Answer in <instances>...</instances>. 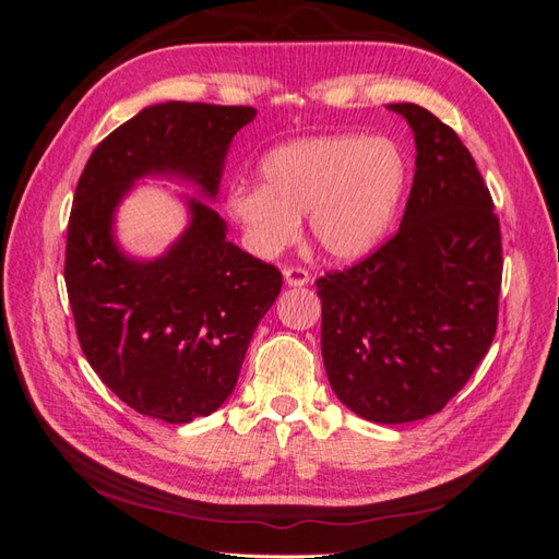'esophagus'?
<instances>
[{"mask_svg":"<svg viewBox=\"0 0 559 559\" xmlns=\"http://www.w3.org/2000/svg\"><path fill=\"white\" fill-rule=\"evenodd\" d=\"M284 282L289 286H306L310 282V275H308V270H302V267H286Z\"/></svg>","mask_w":559,"mask_h":559,"instance_id":"obj_1","label":"esophagus"}]
</instances>
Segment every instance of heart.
<instances>
[{
  "label": "heart",
  "mask_w": 559,
  "mask_h": 559,
  "mask_svg": "<svg viewBox=\"0 0 559 559\" xmlns=\"http://www.w3.org/2000/svg\"><path fill=\"white\" fill-rule=\"evenodd\" d=\"M259 175L261 183H233L226 195L228 214L259 257L289 247L308 214L321 253L354 263L392 230L408 189V158L384 134H319L270 148Z\"/></svg>",
  "instance_id": "obj_1"
}]
</instances>
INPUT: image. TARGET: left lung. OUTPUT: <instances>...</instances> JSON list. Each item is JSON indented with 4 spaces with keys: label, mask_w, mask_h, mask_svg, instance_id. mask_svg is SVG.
<instances>
[{
    "label": "left lung",
    "mask_w": 559,
    "mask_h": 559,
    "mask_svg": "<svg viewBox=\"0 0 559 559\" xmlns=\"http://www.w3.org/2000/svg\"><path fill=\"white\" fill-rule=\"evenodd\" d=\"M415 134V177L392 240L317 280L321 357L335 396L380 425L425 419L495 341L501 230L476 160L443 121L386 105Z\"/></svg>",
    "instance_id": "left-lung-1"
}]
</instances>
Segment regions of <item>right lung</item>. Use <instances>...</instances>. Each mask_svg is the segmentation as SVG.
I'll return each instance as SVG.
<instances>
[{"instance_id":"obj_1","label":"right lung","mask_w":559,"mask_h":559,"mask_svg":"<svg viewBox=\"0 0 559 559\" xmlns=\"http://www.w3.org/2000/svg\"><path fill=\"white\" fill-rule=\"evenodd\" d=\"M253 118V107H146L97 144L76 183L64 284L81 349L118 399L170 425L207 417L233 394L282 273L226 240V222L198 198L181 195L189 224L156 259L121 249L116 212L148 177L216 200L230 142Z\"/></svg>"}]
</instances>
